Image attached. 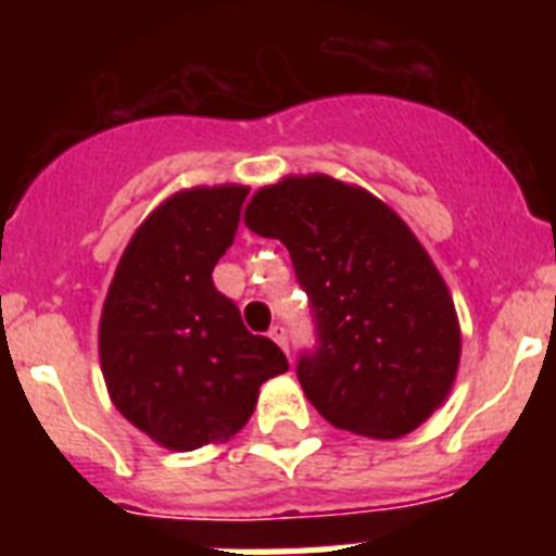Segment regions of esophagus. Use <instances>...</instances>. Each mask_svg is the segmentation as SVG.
<instances>
[{"mask_svg":"<svg viewBox=\"0 0 556 556\" xmlns=\"http://www.w3.org/2000/svg\"><path fill=\"white\" fill-rule=\"evenodd\" d=\"M269 339H273L275 345L287 351V328H283V326H273V328H269Z\"/></svg>","mask_w":556,"mask_h":556,"instance_id":"34e87169","label":"esophagus"}]
</instances>
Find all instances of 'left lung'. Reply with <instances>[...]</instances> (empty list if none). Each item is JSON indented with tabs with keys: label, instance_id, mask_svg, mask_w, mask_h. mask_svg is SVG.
Listing matches in <instances>:
<instances>
[{
	"label": "left lung",
	"instance_id": "8db88e82",
	"mask_svg": "<svg viewBox=\"0 0 556 556\" xmlns=\"http://www.w3.org/2000/svg\"><path fill=\"white\" fill-rule=\"evenodd\" d=\"M253 233L281 239L312 301L317 351L298 378L337 429L397 440L445 404L459 370L454 298L395 211L331 175H287L244 208Z\"/></svg>",
	"mask_w": 556,
	"mask_h": 556
}]
</instances>
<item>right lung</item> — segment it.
<instances>
[{
	"instance_id": "1",
	"label": "right lung",
	"mask_w": 556,
	"mask_h": 556,
	"mask_svg": "<svg viewBox=\"0 0 556 556\" xmlns=\"http://www.w3.org/2000/svg\"><path fill=\"white\" fill-rule=\"evenodd\" d=\"M248 186H191L147 214L122 253L100 317L108 395L152 443L217 445L244 429L264 381L289 370L281 348L244 328L211 281Z\"/></svg>"
}]
</instances>
